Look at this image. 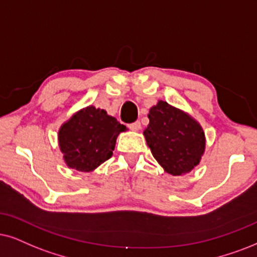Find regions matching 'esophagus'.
Listing matches in <instances>:
<instances>
[{"instance_id": "obj_1", "label": "esophagus", "mask_w": 257, "mask_h": 257, "mask_svg": "<svg viewBox=\"0 0 257 257\" xmlns=\"http://www.w3.org/2000/svg\"><path fill=\"white\" fill-rule=\"evenodd\" d=\"M128 126H129V129H132V131L138 132V131H140V128H141V123H140V121H135L133 123H129Z\"/></svg>"}]
</instances>
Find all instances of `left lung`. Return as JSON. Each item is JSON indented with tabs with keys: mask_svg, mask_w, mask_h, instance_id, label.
Returning a JSON list of instances; mask_svg holds the SVG:
<instances>
[{
	"mask_svg": "<svg viewBox=\"0 0 257 257\" xmlns=\"http://www.w3.org/2000/svg\"><path fill=\"white\" fill-rule=\"evenodd\" d=\"M144 135L153 157L167 173L180 175L199 164L205 148L201 126L186 113L160 102L149 110Z\"/></svg>",
	"mask_w": 257,
	"mask_h": 257,
	"instance_id": "1",
	"label": "left lung"
}]
</instances>
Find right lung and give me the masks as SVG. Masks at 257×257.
Wrapping results in <instances>:
<instances>
[{"instance_id":"obj_1","label":"right lung","mask_w":257,"mask_h":257,"mask_svg":"<svg viewBox=\"0 0 257 257\" xmlns=\"http://www.w3.org/2000/svg\"><path fill=\"white\" fill-rule=\"evenodd\" d=\"M125 125L103 109L87 106L59 131V146L67 166L90 172L111 158L116 138Z\"/></svg>"}]
</instances>
